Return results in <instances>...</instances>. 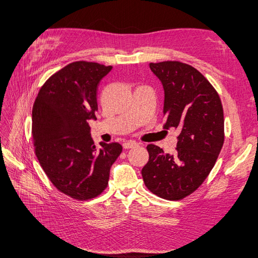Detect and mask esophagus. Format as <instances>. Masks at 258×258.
<instances>
[{
    "label": "esophagus",
    "instance_id": "34e87169",
    "mask_svg": "<svg viewBox=\"0 0 258 258\" xmlns=\"http://www.w3.org/2000/svg\"><path fill=\"white\" fill-rule=\"evenodd\" d=\"M138 146H139V144L134 141H128V142H125V143H123V147L125 150L134 149V147H138Z\"/></svg>",
    "mask_w": 258,
    "mask_h": 258
}]
</instances>
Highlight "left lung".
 I'll return each instance as SVG.
<instances>
[{"instance_id": "left-lung-1", "label": "left lung", "mask_w": 258, "mask_h": 258, "mask_svg": "<svg viewBox=\"0 0 258 258\" xmlns=\"http://www.w3.org/2000/svg\"><path fill=\"white\" fill-rule=\"evenodd\" d=\"M164 89V128H175L173 155L147 145L149 162L142 169L146 187L164 200L178 201L200 187L224 144V112L217 92L199 71L177 61L150 63Z\"/></svg>"}]
</instances>
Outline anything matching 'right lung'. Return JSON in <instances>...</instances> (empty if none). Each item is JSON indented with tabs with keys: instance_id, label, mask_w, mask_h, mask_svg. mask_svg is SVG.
Masks as SVG:
<instances>
[{
	"instance_id": "add662e5",
	"label": "right lung",
	"mask_w": 258,
	"mask_h": 258,
	"mask_svg": "<svg viewBox=\"0 0 258 258\" xmlns=\"http://www.w3.org/2000/svg\"><path fill=\"white\" fill-rule=\"evenodd\" d=\"M112 67L73 62L53 74L35 98L32 134L35 155L55 187L78 201H87L107 187L109 169L122 153L118 143L91 138L96 119L97 86Z\"/></svg>"
}]
</instances>
